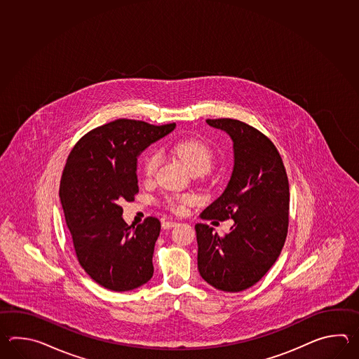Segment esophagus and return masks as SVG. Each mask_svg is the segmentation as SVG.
Returning a JSON list of instances; mask_svg holds the SVG:
<instances>
[{"instance_id":"obj_1","label":"esophagus","mask_w":359,"mask_h":359,"mask_svg":"<svg viewBox=\"0 0 359 359\" xmlns=\"http://www.w3.org/2000/svg\"><path fill=\"white\" fill-rule=\"evenodd\" d=\"M177 224H178V223L175 221H164L161 223V227L164 229H172V227H176Z\"/></svg>"}]
</instances>
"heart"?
Wrapping results in <instances>:
<instances>
[{
  "instance_id": "b5f03b06",
  "label": "heart",
  "mask_w": 359,
  "mask_h": 359,
  "mask_svg": "<svg viewBox=\"0 0 359 359\" xmlns=\"http://www.w3.org/2000/svg\"><path fill=\"white\" fill-rule=\"evenodd\" d=\"M168 151L181 159L183 164L190 169L191 173H206L214 161L212 146L201 138H183L169 146ZM161 164V154L150 153L144 161L142 172L146 178H151L156 173ZM194 203L190 195H170L164 200V205L175 213L181 214L186 208Z\"/></svg>"
}]
</instances>
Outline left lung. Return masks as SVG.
Wrapping results in <instances>:
<instances>
[{
	"instance_id": "left-lung-1",
	"label": "left lung",
	"mask_w": 359,
	"mask_h": 359,
	"mask_svg": "<svg viewBox=\"0 0 359 359\" xmlns=\"http://www.w3.org/2000/svg\"><path fill=\"white\" fill-rule=\"evenodd\" d=\"M233 141L235 165L229 186L206 208V221L233 219L219 236L205 223L195 226L198 272L215 289L252 287L275 264L289 229L290 191L283 158L260 130L237 119H206Z\"/></svg>"
}]
</instances>
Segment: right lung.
Instances as JSON below:
<instances>
[{
    "mask_svg": "<svg viewBox=\"0 0 359 359\" xmlns=\"http://www.w3.org/2000/svg\"><path fill=\"white\" fill-rule=\"evenodd\" d=\"M175 127L116 119L86 133L69 154L61 205L76 259L105 289L133 290L153 277L161 222L147 217L136 227L128 226L121 203L133 201L138 192V154Z\"/></svg>",
    "mask_w": 359,
    "mask_h": 359,
    "instance_id": "1",
    "label": "right lung"
}]
</instances>
